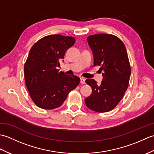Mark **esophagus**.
I'll return each instance as SVG.
<instances>
[{
  "mask_svg": "<svg viewBox=\"0 0 154 154\" xmlns=\"http://www.w3.org/2000/svg\"><path fill=\"white\" fill-rule=\"evenodd\" d=\"M80 82H81V84H85V79L84 78L81 77V80H80Z\"/></svg>",
  "mask_w": 154,
  "mask_h": 154,
  "instance_id": "obj_1",
  "label": "esophagus"
}]
</instances>
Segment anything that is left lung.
Listing matches in <instances>:
<instances>
[{"label": "left lung", "instance_id": "8db88e82", "mask_svg": "<svg viewBox=\"0 0 154 154\" xmlns=\"http://www.w3.org/2000/svg\"><path fill=\"white\" fill-rule=\"evenodd\" d=\"M87 42L94 56V66H100L103 79L100 85L93 79L85 82L92 89L85 99L89 109L106 112L114 109L123 98L129 85L131 68L125 45L112 34L89 35Z\"/></svg>", "mask_w": 154, "mask_h": 154}]
</instances>
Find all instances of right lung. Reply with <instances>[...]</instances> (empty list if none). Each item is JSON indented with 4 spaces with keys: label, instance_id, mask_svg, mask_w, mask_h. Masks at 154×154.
Masks as SVG:
<instances>
[{
    "label": "right lung",
    "instance_id": "right-lung-1",
    "mask_svg": "<svg viewBox=\"0 0 154 154\" xmlns=\"http://www.w3.org/2000/svg\"><path fill=\"white\" fill-rule=\"evenodd\" d=\"M75 42L71 36L49 35L31 48L24 67L25 83L32 100L41 109L60 106L69 93L79 85V77L57 69L65 51Z\"/></svg>",
    "mask_w": 154,
    "mask_h": 154
}]
</instances>
